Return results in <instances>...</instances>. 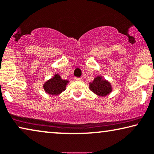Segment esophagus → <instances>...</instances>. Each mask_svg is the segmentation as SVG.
<instances>
[{"label":"esophagus","mask_w":154,"mask_h":154,"mask_svg":"<svg viewBox=\"0 0 154 154\" xmlns=\"http://www.w3.org/2000/svg\"><path fill=\"white\" fill-rule=\"evenodd\" d=\"M74 79L75 80V81H81L82 78H79V77H74Z\"/></svg>","instance_id":"esophagus-1"}]
</instances>
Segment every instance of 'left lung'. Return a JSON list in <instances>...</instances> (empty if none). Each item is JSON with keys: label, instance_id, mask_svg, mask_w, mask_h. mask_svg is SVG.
<instances>
[{"label": "left lung", "instance_id": "obj_1", "mask_svg": "<svg viewBox=\"0 0 154 154\" xmlns=\"http://www.w3.org/2000/svg\"><path fill=\"white\" fill-rule=\"evenodd\" d=\"M89 88L100 96H106L109 94L112 91L111 84L107 80L103 79L101 76H98L94 79L89 84Z\"/></svg>", "mask_w": 154, "mask_h": 154}]
</instances>
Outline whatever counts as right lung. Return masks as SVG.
Masks as SVG:
<instances>
[{"instance_id":"obj_1","label":"right lung","mask_w":154,"mask_h":154,"mask_svg":"<svg viewBox=\"0 0 154 154\" xmlns=\"http://www.w3.org/2000/svg\"><path fill=\"white\" fill-rule=\"evenodd\" d=\"M68 80L62 79L60 75H55L54 77L47 81L43 85V88L49 95H58L66 90Z\"/></svg>"}]
</instances>
